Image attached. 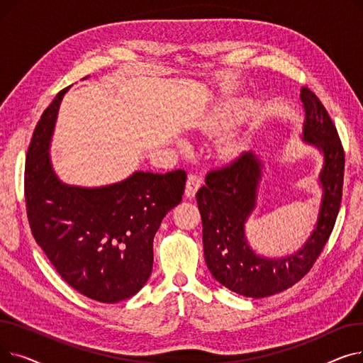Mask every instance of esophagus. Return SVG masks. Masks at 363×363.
<instances>
[{
    "instance_id": "1",
    "label": "esophagus",
    "mask_w": 363,
    "mask_h": 363,
    "mask_svg": "<svg viewBox=\"0 0 363 363\" xmlns=\"http://www.w3.org/2000/svg\"><path fill=\"white\" fill-rule=\"evenodd\" d=\"M200 186H201V178H200V177H197V175H194V174L188 175V178H186V185H185V196H186L188 199H193V197L196 196L197 189H199Z\"/></svg>"
}]
</instances>
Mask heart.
<instances>
[{
	"label": "heart",
	"mask_w": 363,
	"mask_h": 363,
	"mask_svg": "<svg viewBox=\"0 0 363 363\" xmlns=\"http://www.w3.org/2000/svg\"><path fill=\"white\" fill-rule=\"evenodd\" d=\"M240 145H238V141L234 140V138H226L223 143H222V147H220V151L223 152V155L226 156H233L235 155V152L238 151Z\"/></svg>",
	"instance_id": "b5f03b06"
}]
</instances>
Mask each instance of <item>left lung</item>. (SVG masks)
<instances>
[{
    "label": "left lung",
    "mask_w": 363,
    "mask_h": 363,
    "mask_svg": "<svg viewBox=\"0 0 363 363\" xmlns=\"http://www.w3.org/2000/svg\"><path fill=\"white\" fill-rule=\"evenodd\" d=\"M300 99L304 106L303 140L323 152L319 174L323 193L316 228L297 253L266 259L256 255L245 240L244 223L256 206L262 178V163L253 152L207 172L206 184L196 194L207 268L226 289L245 297L262 298L281 293L306 275L325 247L340 211L345 150L316 94L303 86Z\"/></svg>",
    "instance_id": "8db88e82"
}]
</instances>
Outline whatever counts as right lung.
Returning a JSON list of instances; mask_svg holds the SVG:
<instances>
[{"instance_id":"add662e5","label":"right lung","mask_w":363,"mask_h":363,"mask_svg":"<svg viewBox=\"0 0 363 363\" xmlns=\"http://www.w3.org/2000/svg\"><path fill=\"white\" fill-rule=\"evenodd\" d=\"M67 88L38 121L25 164V201L32 235L59 275L81 294L118 303L151 275L152 240L181 203L185 170L135 172L101 188L70 186L55 177L48 147Z\"/></svg>"}]
</instances>
